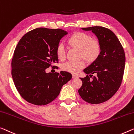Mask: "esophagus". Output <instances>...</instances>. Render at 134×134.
<instances>
[{
    "mask_svg": "<svg viewBox=\"0 0 134 134\" xmlns=\"http://www.w3.org/2000/svg\"><path fill=\"white\" fill-rule=\"evenodd\" d=\"M72 77L73 79H75V78H77L78 76H77V75H72Z\"/></svg>",
    "mask_w": 134,
    "mask_h": 134,
    "instance_id": "1",
    "label": "esophagus"
}]
</instances>
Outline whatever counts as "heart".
<instances>
[{
	"label": "heart",
	"mask_w": 134,
	"mask_h": 134,
	"mask_svg": "<svg viewBox=\"0 0 134 134\" xmlns=\"http://www.w3.org/2000/svg\"><path fill=\"white\" fill-rule=\"evenodd\" d=\"M70 46L79 50V55L88 61H93L98 57L100 52V45L98 40L92 38L88 34L81 32L74 33L67 40ZM57 57L59 60L63 61L65 58V50L63 45L59 44L56 49ZM85 66L84 61L78 62L68 61L62 66L64 71L72 73H78Z\"/></svg>",
	"instance_id": "b5f03b06"
}]
</instances>
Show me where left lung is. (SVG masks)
I'll list each match as a JSON object with an SVG mask.
<instances>
[{"instance_id":"1","label":"left lung","mask_w":134,"mask_h":134,"mask_svg":"<svg viewBox=\"0 0 134 134\" xmlns=\"http://www.w3.org/2000/svg\"><path fill=\"white\" fill-rule=\"evenodd\" d=\"M81 29L94 34L100 45V52L83 70L89 76L80 77L82 85L78 93L87 102L98 104L111 99L120 87L125 66V52L118 38L109 29L102 26ZM93 74L96 76L93 77ZM89 76H92V79Z\"/></svg>"}]
</instances>
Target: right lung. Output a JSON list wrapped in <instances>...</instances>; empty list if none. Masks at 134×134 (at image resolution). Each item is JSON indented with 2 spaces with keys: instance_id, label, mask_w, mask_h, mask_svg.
Returning <instances> with one entry per match:
<instances>
[{
  "instance_id": "add662e5",
  "label": "right lung",
  "mask_w": 134,
  "mask_h": 134,
  "mask_svg": "<svg viewBox=\"0 0 134 134\" xmlns=\"http://www.w3.org/2000/svg\"><path fill=\"white\" fill-rule=\"evenodd\" d=\"M68 32L63 29L38 27L20 40L11 62L12 77L20 94L27 102L45 105L57 98L62 87L71 79V73H46L58 63L56 49Z\"/></svg>"
}]
</instances>
